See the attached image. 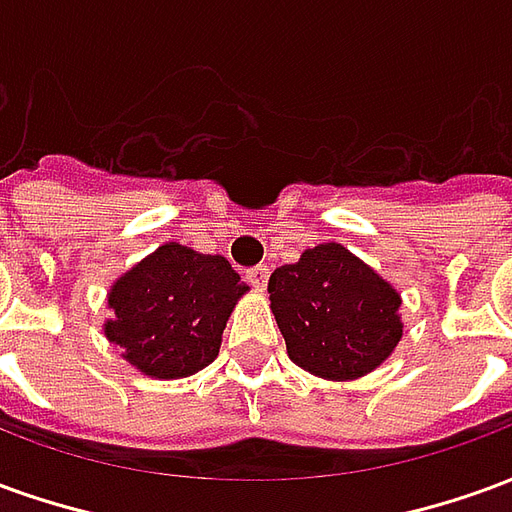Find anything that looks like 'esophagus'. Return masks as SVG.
Returning <instances> with one entry per match:
<instances>
[{
	"mask_svg": "<svg viewBox=\"0 0 512 512\" xmlns=\"http://www.w3.org/2000/svg\"><path fill=\"white\" fill-rule=\"evenodd\" d=\"M268 274H271V271H268V266H255V268H249V271H246V282H249V285H252V288H257V290H266Z\"/></svg>",
	"mask_w": 512,
	"mask_h": 512,
	"instance_id": "34e87169",
	"label": "esophagus"
}]
</instances>
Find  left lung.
Returning a JSON list of instances; mask_svg holds the SVG:
<instances>
[{
  "label": "left lung",
  "instance_id": "1",
  "mask_svg": "<svg viewBox=\"0 0 512 512\" xmlns=\"http://www.w3.org/2000/svg\"><path fill=\"white\" fill-rule=\"evenodd\" d=\"M268 301L293 365L326 381H356L395 354L400 293L343 244L304 249L268 279Z\"/></svg>",
  "mask_w": 512,
  "mask_h": 512
}]
</instances>
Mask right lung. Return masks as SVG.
Returning <instances> with one entry per match:
<instances>
[{
  "label": "right lung",
  "mask_w": 512,
  "mask_h": 512,
  "mask_svg": "<svg viewBox=\"0 0 512 512\" xmlns=\"http://www.w3.org/2000/svg\"><path fill=\"white\" fill-rule=\"evenodd\" d=\"M249 293L222 255L161 244L112 282L104 337L142 376L175 381L219 356L222 332Z\"/></svg>",
  "instance_id": "1"
}]
</instances>
